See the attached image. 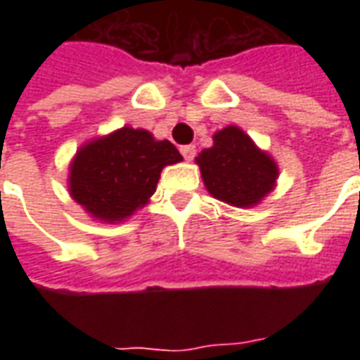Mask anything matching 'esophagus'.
<instances>
[{
	"instance_id": "obj_1",
	"label": "esophagus",
	"mask_w": 360,
	"mask_h": 360,
	"mask_svg": "<svg viewBox=\"0 0 360 360\" xmlns=\"http://www.w3.org/2000/svg\"><path fill=\"white\" fill-rule=\"evenodd\" d=\"M181 154H183V158H185V160H188V162H191V160L196 156V146H195V144H187V146H181Z\"/></svg>"
}]
</instances>
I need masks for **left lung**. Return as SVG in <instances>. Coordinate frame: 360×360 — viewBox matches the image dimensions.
<instances>
[{
	"instance_id": "obj_1",
	"label": "left lung",
	"mask_w": 360,
	"mask_h": 360,
	"mask_svg": "<svg viewBox=\"0 0 360 360\" xmlns=\"http://www.w3.org/2000/svg\"><path fill=\"white\" fill-rule=\"evenodd\" d=\"M196 162L208 193L239 208L257 204L278 177L274 160L237 127L214 134V146L202 150Z\"/></svg>"
}]
</instances>
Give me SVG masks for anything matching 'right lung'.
I'll return each instance as SVG.
<instances>
[{
	"instance_id": "1",
	"label": "right lung",
	"mask_w": 360,
	"mask_h": 360,
	"mask_svg": "<svg viewBox=\"0 0 360 360\" xmlns=\"http://www.w3.org/2000/svg\"><path fill=\"white\" fill-rule=\"evenodd\" d=\"M181 160L169 141H154L148 131L123 127L77 154L69 179L71 196L94 218L119 221L144 206L162 169Z\"/></svg>"
}]
</instances>
